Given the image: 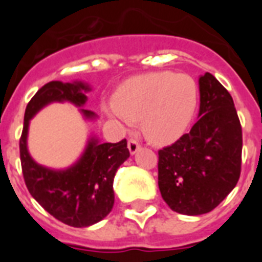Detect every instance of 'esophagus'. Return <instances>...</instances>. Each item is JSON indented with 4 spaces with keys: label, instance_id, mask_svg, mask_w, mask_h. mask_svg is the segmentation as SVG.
Listing matches in <instances>:
<instances>
[{
    "label": "esophagus",
    "instance_id": "obj_1",
    "mask_svg": "<svg viewBox=\"0 0 262 262\" xmlns=\"http://www.w3.org/2000/svg\"><path fill=\"white\" fill-rule=\"evenodd\" d=\"M127 145H128V151H129V154H131V155L136 154L139 148H140V143H139L136 139H129L128 144H127Z\"/></svg>",
    "mask_w": 262,
    "mask_h": 262
}]
</instances>
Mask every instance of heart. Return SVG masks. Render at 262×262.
<instances>
[{"label":"heart","mask_w":262,"mask_h":262,"mask_svg":"<svg viewBox=\"0 0 262 262\" xmlns=\"http://www.w3.org/2000/svg\"><path fill=\"white\" fill-rule=\"evenodd\" d=\"M196 84L190 76L156 72L124 82L107 114L128 123L142 119L145 138L155 144L177 140L186 131L196 107Z\"/></svg>","instance_id":"b5f03b06"}]
</instances>
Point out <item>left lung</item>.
I'll return each mask as SVG.
<instances>
[{
	"label": "left lung",
	"instance_id": "1",
	"mask_svg": "<svg viewBox=\"0 0 262 262\" xmlns=\"http://www.w3.org/2000/svg\"><path fill=\"white\" fill-rule=\"evenodd\" d=\"M200 114L190 133L159 151V189L178 214L214 210L236 186L243 135L233 99L206 72L200 77Z\"/></svg>",
	"mask_w": 262,
	"mask_h": 262
}]
</instances>
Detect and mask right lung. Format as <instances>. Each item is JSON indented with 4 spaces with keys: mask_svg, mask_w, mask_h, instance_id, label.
I'll list each match as a JSON object with an SVG mask.
<instances>
[{
    "mask_svg": "<svg viewBox=\"0 0 262 262\" xmlns=\"http://www.w3.org/2000/svg\"><path fill=\"white\" fill-rule=\"evenodd\" d=\"M90 88L81 81H51L36 92L25 111L19 139L22 173L32 198L57 221L72 227H89L107 216L114 206V182L118 168L129 157L127 140L99 143L94 136L72 166L62 170L35 163L27 149L30 120L39 110L52 102H71L84 106ZM86 119H96L93 111L80 108Z\"/></svg>",
    "mask_w": 262,
    "mask_h": 262,
    "instance_id": "add662e5",
    "label": "right lung"
}]
</instances>
